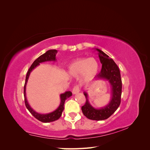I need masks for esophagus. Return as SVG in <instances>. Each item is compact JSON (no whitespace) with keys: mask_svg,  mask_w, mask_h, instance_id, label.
Listing matches in <instances>:
<instances>
[{"mask_svg":"<svg viewBox=\"0 0 150 150\" xmlns=\"http://www.w3.org/2000/svg\"><path fill=\"white\" fill-rule=\"evenodd\" d=\"M80 91V88L79 85H76L72 89V93L74 94H76L77 93H78Z\"/></svg>","mask_w":150,"mask_h":150,"instance_id":"obj_1","label":"esophagus"}]
</instances>
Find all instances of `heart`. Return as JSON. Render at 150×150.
Wrapping results in <instances>:
<instances>
[{
    "label": "heart",
    "instance_id": "heart-1",
    "mask_svg": "<svg viewBox=\"0 0 150 150\" xmlns=\"http://www.w3.org/2000/svg\"><path fill=\"white\" fill-rule=\"evenodd\" d=\"M99 67V62L96 58H81L72 62L69 66L68 72L73 76L82 74L84 79H89L98 74Z\"/></svg>",
    "mask_w": 150,
    "mask_h": 150
}]
</instances>
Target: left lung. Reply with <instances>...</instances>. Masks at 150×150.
Instances as JSON below:
<instances>
[{
  "instance_id": "8db88e82",
  "label": "left lung",
  "mask_w": 150,
  "mask_h": 150,
  "mask_svg": "<svg viewBox=\"0 0 150 150\" xmlns=\"http://www.w3.org/2000/svg\"><path fill=\"white\" fill-rule=\"evenodd\" d=\"M98 52L99 60L102 64L101 72L95 76V79H106L111 86V98L106 106L101 108H94L91 105L88 93L84 92L86 101L81 107L84 115L89 120L101 121L108 119L114 113L121 103L122 81L120 71L115 61L101 50L96 49Z\"/></svg>"
}]
</instances>
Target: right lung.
<instances>
[{"instance_id":"obj_1","label":"right lung","mask_w":150,"mask_h":150,"mask_svg":"<svg viewBox=\"0 0 150 150\" xmlns=\"http://www.w3.org/2000/svg\"><path fill=\"white\" fill-rule=\"evenodd\" d=\"M57 52V50L51 49V50H49V51H47L44 54H43L42 55L39 56L37 59H35L34 61L33 64L31 65L25 77V82L24 87V96L25 106L27 108H28L29 111L35 117L36 119L42 122H52L56 120H57L62 115V112L63 110H64V103H65L66 99H67L68 98H69L70 96H72V93L69 91H66L64 93H62L60 95L61 103L59 104V107L55 111H54L50 113H47V114H40V113H38L36 111H35L30 106V105L28 102V100H27L26 93H25L26 85H27V83H28V81L31 71L34 69H35V68L38 66H39L40 64V63L47 62V61H56V56Z\"/></svg>"}]
</instances>
